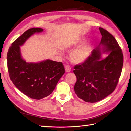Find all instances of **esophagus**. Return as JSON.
Returning <instances> with one entry per match:
<instances>
[{
    "label": "esophagus",
    "mask_w": 131,
    "mask_h": 131,
    "mask_svg": "<svg viewBox=\"0 0 131 131\" xmlns=\"http://www.w3.org/2000/svg\"><path fill=\"white\" fill-rule=\"evenodd\" d=\"M71 67L67 65V66H66L65 67V70H66V71L67 72H70L71 71Z\"/></svg>",
    "instance_id": "obj_1"
}]
</instances>
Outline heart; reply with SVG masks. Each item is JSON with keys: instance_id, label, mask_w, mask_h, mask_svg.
Returning <instances> with one entry per match:
<instances>
[{"instance_id": "heart-1", "label": "heart", "mask_w": 131, "mask_h": 131, "mask_svg": "<svg viewBox=\"0 0 131 131\" xmlns=\"http://www.w3.org/2000/svg\"><path fill=\"white\" fill-rule=\"evenodd\" d=\"M85 41L84 39L78 40L75 45H79ZM91 46L89 43H84L72 51L69 58L71 62L74 64L82 63L88 59L91 52Z\"/></svg>"}]
</instances>
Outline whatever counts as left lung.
I'll use <instances>...</instances> for the list:
<instances>
[{
  "instance_id": "left-lung-1",
  "label": "left lung",
  "mask_w": 131,
  "mask_h": 131,
  "mask_svg": "<svg viewBox=\"0 0 131 131\" xmlns=\"http://www.w3.org/2000/svg\"><path fill=\"white\" fill-rule=\"evenodd\" d=\"M99 31L102 36L100 45L85 62L74 67L77 78L75 93L88 103L97 102L114 91L123 64L122 51L114 37L103 28L99 27ZM101 45L104 52L108 53L104 59L101 56Z\"/></svg>"
}]
</instances>
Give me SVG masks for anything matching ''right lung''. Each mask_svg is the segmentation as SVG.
Here are the masks:
<instances>
[{
	"mask_svg": "<svg viewBox=\"0 0 131 131\" xmlns=\"http://www.w3.org/2000/svg\"><path fill=\"white\" fill-rule=\"evenodd\" d=\"M42 31L41 28L29 29L12 43L7 53L12 82L23 94L37 100L50 95L65 73L62 62L48 59L39 63H27L22 59L20 46L34 34Z\"/></svg>",
	"mask_w": 131,
	"mask_h": 131,
	"instance_id": "1",
	"label": "right lung"
}]
</instances>
